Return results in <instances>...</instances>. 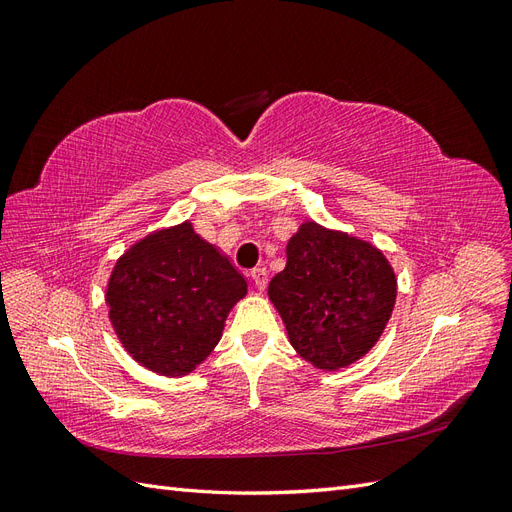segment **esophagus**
I'll list each match as a JSON object with an SVG mask.
<instances>
[{"instance_id": "1", "label": "esophagus", "mask_w": 512, "mask_h": 512, "mask_svg": "<svg viewBox=\"0 0 512 512\" xmlns=\"http://www.w3.org/2000/svg\"><path fill=\"white\" fill-rule=\"evenodd\" d=\"M252 280H254V284L262 290L267 286V282H269V271H267V267H256V269H252Z\"/></svg>"}]
</instances>
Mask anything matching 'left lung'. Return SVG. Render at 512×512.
<instances>
[{"instance_id": "left-lung-1", "label": "left lung", "mask_w": 512, "mask_h": 512, "mask_svg": "<svg viewBox=\"0 0 512 512\" xmlns=\"http://www.w3.org/2000/svg\"><path fill=\"white\" fill-rule=\"evenodd\" d=\"M286 258L269 297L290 344L320 369L361 359L378 342L395 305L397 282L382 252L307 222L288 241Z\"/></svg>"}]
</instances>
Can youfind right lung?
I'll list each match as a JSON object with an SVG mask.
<instances>
[{
  "label": "right lung",
  "instance_id": "obj_1",
  "mask_svg": "<svg viewBox=\"0 0 512 512\" xmlns=\"http://www.w3.org/2000/svg\"><path fill=\"white\" fill-rule=\"evenodd\" d=\"M245 277L185 222L149 235L123 256L106 290L121 344L151 371L183 376L220 342Z\"/></svg>",
  "mask_w": 512,
  "mask_h": 512
}]
</instances>
